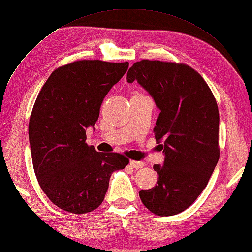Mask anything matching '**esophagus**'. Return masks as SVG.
Returning a JSON list of instances; mask_svg holds the SVG:
<instances>
[{"label": "esophagus", "mask_w": 252, "mask_h": 252, "mask_svg": "<svg viewBox=\"0 0 252 252\" xmlns=\"http://www.w3.org/2000/svg\"><path fill=\"white\" fill-rule=\"evenodd\" d=\"M130 165H131L133 168H143L145 163L144 162H140V161H135V160H131L130 161Z\"/></svg>", "instance_id": "obj_1"}]
</instances>
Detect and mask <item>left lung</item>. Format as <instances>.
I'll return each instance as SVG.
<instances>
[{"instance_id":"left-lung-1","label":"left lung","mask_w":252,"mask_h":252,"mask_svg":"<svg viewBox=\"0 0 252 252\" xmlns=\"http://www.w3.org/2000/svg\"><path fill=\"white\" fill-rule=\"evenodd\" d=\"M134 80L160 109L153 131L165 155L162 166H153L157 185L139 197L155 215H176L195 202L218 162L216 99L202 75L183 63L142 60L127 72V82Z\"/></svg>"}]
</instances>
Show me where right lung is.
<instances>
[{"mask_svg": "<svg viewBox=\"0 0 252 252\" xmlns=\"http://www.w3.org/2000/svg\"><path fill=\"white\" fill-rule=\"evenodd\" d=\"M129 63L79 60L57 68L37 96L29 139L38 183L50 202L73 214L96 210L103 202L112 173L129 159L103 154L86 143L108 91Z\"/></svg>", "mask_w": 252, "mask_h": 252, "instance_id": "obj_1", "label": "right lung"}]
</instances>
